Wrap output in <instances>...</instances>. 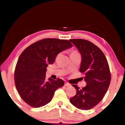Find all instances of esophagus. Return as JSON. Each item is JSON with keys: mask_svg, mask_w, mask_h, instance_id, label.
<instances>
[{"mask_svg": "<svg viewBox=\"0 0 125 125\" xmlns=\"http://www.w3.org/2000/svg\"><path fill=\"white\" fill-rule=\"evenodd\" d=\"M65 85L66 86V87H70L71 84H69V83H68V82H65Z\"/></svg>", "mask_w": 125, "mask_h": 125, "instance_id": "obj_1", "label": "esophagus"}]
</instances>
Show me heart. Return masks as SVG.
Here are the masks:
<instances>
[{
  "label": "heart",
  "instance_id": "obj_1",
  "mask_svg": "<svg viewBox=\"0 0 125 125\" xmlns=\"http://www.w3.org/2000/svg\"><path fill=\"white\" fill-rule=\"evenodd\" d=\"M73 53H77V52H73Z\"/></svg>",
  "mask_w": 125,
  "mask_h": 125
}]
</instances>
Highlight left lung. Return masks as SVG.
I'll return each mask as SVG.
<instances>
[{"label": "left lung", "instance_id": "8db88e82", "mask_svg": "<svg viewBox=\"0 0 125 125\" xmlns=\"http://www.w3.org/2000/svg\"><path fill=\"white\" fill-rule=\"evenodd\" d=\"M77 48L82 56L80 72L84 73L87 85L81 89L73 85L76 95L70 103L82 110H88L102 101L108 89L111 73L107 59L101 50L91 42L83 39L69 40Z\"/></svg>", "mask_w": 125, "mask_h": 125}]
</instances>
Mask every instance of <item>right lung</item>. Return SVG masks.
Instances as JSON below:
<instances>
[{
    "mask_svg": "<svg viewBox=\"0 0 125 125\" xmlns=\"http://www.w3.org/2000/svg\"><path fill=\"white\" fill-rule=\"evenodd\" d=\"M73 47L68 40L45 38L27 47L19 57L14 72L17 91L27 104L42 107L52 100L55 92L64 85L61 79L46 81L48 65L55 62L57 55Z\"/></svg>",
    "mask_w": 125,
    "mask_h": 125,
    "instance_id": "add662e5",
    "label": "right lung"
}]
</instances>
